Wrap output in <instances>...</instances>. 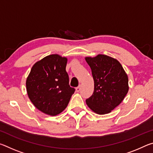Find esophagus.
I'll list each match as a JSON object with an SVG mask.
<instances>
[{
  "label": "esophagus",
  "instance_id": "obj_1",
  "mask_svg": "<svg viewBox=\"0 0 153 153\" xmlns=\"http://www.w3.org/2000/svg\"><path fill=\"white\" fill-rule=\"evenodd\" d=\"M81 87H82L81 85H79V86L76 88V92H78L80 91V90H81Z\"/></svg>",
  "mask_w": 153,
  "mask_h": 153
}]
</instances>
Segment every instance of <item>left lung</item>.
Masks as SVG:
<instances>
[{"label":"left lung","instance_id":"1","mask_svg":"<svg viewBox=\"0 0 153 153\" xmlns=\"http://www.w3.org/2000/svg\"><path fill=\"white\" fill-rule=\"evenodd\" d=\"M92 70L94 82L87 105L99 115L111 112L123 101L128 92V77L117 59L105 55L85 58Z\"/></svg>","mask_w":153,"mask_h":153}]
</instances>
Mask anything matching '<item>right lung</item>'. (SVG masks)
Returning <instances> with one entry per match:
<instances>
[{
  "instance_id": "right-lung-1",
  "label": "right lung",
  "mask_w": 153,
  "mask_h": 153,
  "mask_svg": "<svg viewBox=\"0 0 153 153\" xmlns=\"http://www.w3.org/2000/svg\"><path fill=\"white\" fill-rule=\"evenodd\" d=\"M67 62L66 57L56 54L46 56L33 65L27 77L26 89L31 102L47 115L61 113L75 92L69 84Z\"/></svg>"
}]
</instances>
